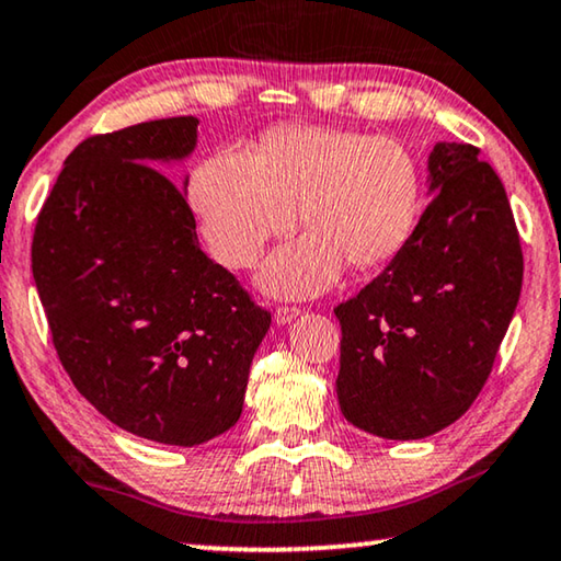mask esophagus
<instances>
[{
	"mask_svg": "<svg viewBox=\"0 0 561 561\" xmlns=\"http://www.w3.org/2000/svg\"><path fill=\"white\" fill-rule=\"evenodd\" d=\"M299 314H302V309L299 307H277V312H274V322L289 324L291 320H297Z\"/></svg>",
	"mask_w": 561,
	"mask_h": 561,
	"instance_id": "obj_1",
	"label": "esophagus"
}]
</instances>
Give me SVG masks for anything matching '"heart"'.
I'll return each mask as SVG.
<instances>
[{
  "label": "heart",
  "instance_id": "b5f03b06",
  "mask_svg": "<svg viewBox=\"0 0 561 561\" xmlns=\"http://www.w3.org/2000/svg\"><path fill=\"white\" fill-rule=\"evenodd\" d=\"M188 204L211 254L229 270H252L266 241L295 227L302 208L309 233L266 262L262 287L312 297L345 262L367 270L405 244L421 206V169L398 138L295 125L272 130L259 153L221 148L201 161Z\"/></svg>",
  "mask_w": 561,
  "mask_h": 561
}]
</instances>
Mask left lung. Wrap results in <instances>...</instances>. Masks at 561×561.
I'll list each match as a JSON object with an SVG mask.
<instances>
[{
	"label": "left lung",
	"mask_w": 561,
	"mask_h": 561,
	"mask_svg": "<svg viewBox=\"0 0 561 561\" xmlns=\"http://www.w3.org/2000/svg\"><path fill=\"white\" fill-rule=\"evenodd\" d=\"M428 194L382 274L334 307L340 411L388 440L433 436L471 408L522 295L519 231L479 148L433 146Z\"/></svg>",
	"instance_id": "left-lung-1"
}]
</instances>
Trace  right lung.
Instances as JSON below:
<instances>
[{
    "instance_id": "add662e5",
    "label": "right lung",
    "mask_w": 561,
    "mask_h": 561,
    "mask_svg": "<svg viewBox=\"0 0 561 561\" xmlns=\"http://www.w3.org/2000/svg\"><path fill=\"white\" fill-rule=\"evenodd\" d=\"M198 118L93 136L67 156L32 239L62 367L133 436L198 446L239 421L272 314L198 247L183 191L158 169L194 153Z\"/></svg>"
}]
</instances>
